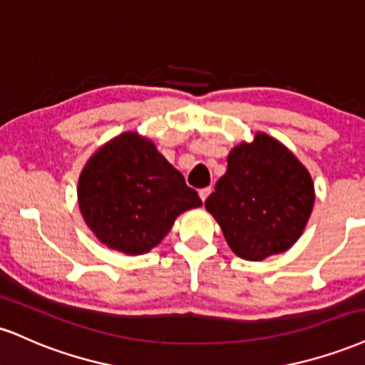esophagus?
<instances>
[{
    "label": "esophagus",
    "instance_id": "obj_1",
    "mask_svg": "<svg viewBox=\"0 0 365 365\" xmlns=\"http://www.w3.org/2000/svg\"><path fill=\"white\" fill-rule=\"evenodd\" d=\"M200 198L201 201H205L210 196V192H212V187H203V190H200Z\"/></svg>",
    "mask_w": 365,
    "mask_h": 365
}]
</instances>
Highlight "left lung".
<instances>
[{
	"label": "left lung",
	"instance_id": "8db88e82",
	"mask_svg": "<svg viewBox=\"0 0 365 365\" xmlns=\"http://www.w3.org/2000/svg\"><path fill=\"white\" fill-rule=\"evenodd\" d=\"M312 205L307 169L264 133L229 153L225 175L205 201L230 250L250 261L289 250L301 237Z\"/></svg>",
	"mask_w": 365,
	"mask_h": 365
}]
</instances>
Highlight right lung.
<instances>
[{
    "label": "right lung",
    "instance_id": "1",
    "mask_svg": "<svg viewBox=\"0 0 365 365\" xmlns=\"http://www.w3.org/2000/svg\"><path fill=\"white\" fill-rule=\"evenodd\" d=\"M78 203L98 241L143 255L165 237L179 213L200 207L201 200L152 141L123 133L87 162Z\"/></svg>",
    "mask_w": 365,
    "mask_h": 365
}]
</instances>
